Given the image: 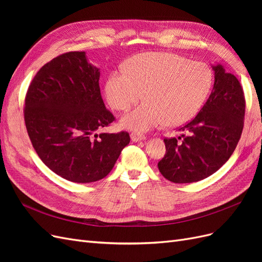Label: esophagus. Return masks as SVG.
Here are the masks:
<instances>
[{
  "instance_id": "34e87169",
  "label": "esophagus",
  "mask_w": 262,
  "mask_h": 262,
  "mask_svg": "<svg viewBox=\"0 0 262 262\" xmlns=\"http://www.w3.org/2000/svg\"><path fill=\"white\" fill-rule=\"evenodd\" d=\"M144 139H145L144 134L138 133V132H132V133H131V140H132L133 142H138V141L144 140Z\"/></svg>"
}]
</instances>
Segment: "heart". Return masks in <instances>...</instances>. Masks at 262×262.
Listing matches in <instances>:
<instances>
[{
	"label": "heart",
	"instance_id": "obj_1",
	"mask_svg": "<svg viewBox=\"0 0 262 262\" xmlns=\"http://www.w3.org/2000/svg\"><path fill=\"white\" fill-rule=\"evenodd\" d=\"M213 84V73L203 62L170 53H143L132 58L125 70L110 74L106 83L109 105L125 110L121 124L136 132L147 131L168 123H186L199 113Z\"/></svg>",
	"mask_w": 262,
	"mask_h": 262
}]
</instances>
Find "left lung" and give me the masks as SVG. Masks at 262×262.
Instances as JSON below:
<instances>
[{"label": "left lung", "mask_w": 262, "mask_h": 262, "mask_svg": "<svg viewBox=\"0 0 262 262\" xmlns=\"http://www.w3.org/2000/svg\"><path fill=\"white\" fill-rule=\"evenodd\" d=\"M213 70V90L199 114L180 126L181 137L164 139L166 154L158 169L175 184L211 176L228 161L242 137L246 108L243 87L222 66Z\"/></svg>", "instance_id": "obj_1"}]
</instances>
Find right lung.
Instances as JSON below:
<instances>
[{"instance_id": "1", "label": "right lung", "mask_w": 262, "mask_h": 262, "mask_svg": "<svg viewBox=\"0 0 262 262\" xmlns=\"http://www.w3.org/2000/svg\"><path fill=\"white\" fill-rule=\"evenodd\" d=\"M99 76L84 51L66 52L38 71L25 97L24 120L36 153L78 184L105 178L130 142L125 131L97 133L116 119L101 98Z\"/></svg>"}]
</instances>
